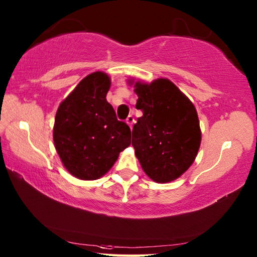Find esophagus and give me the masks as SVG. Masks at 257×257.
<instances>
[{
	"label": "esophagus",
	"instance_id": "obj_1",
	"mask_svg": "<svg viewBox=\"0 0 257 257\" xmlns=\"http://www.w3.org/2000/svg\"><path fill=\"white\" fill-rule=\"evenodd\" d=\"M125 122H127V123L129 124V127L132 128V127H133V124L135 123V118H134L133 115H129L128 118H127V120H125Z\"/></svg>",
	"mask_w": 257,
	"mask_h": 257
}]
</instances>
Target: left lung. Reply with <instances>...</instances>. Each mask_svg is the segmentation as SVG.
Returning a JSON list of instances; mask_svg holds the SVG:
<instances>
[{
  "label": "left lung",
  "instance_id": "left-lung-1",
  "mask_svg": "<svg viewBox=\"0 0 257 257\" xmlns=\"http://www.w3.org/2000/svg\"><path fill=\"white\" fill-rule=\"evenodd\" d=\"M143 111L133 129L135 155L157 183H169L189 170L198 155L201 129L195 106L169 78L151 83L128 80Z\"/></svg>",
  "mask_w": 257,
  "mask_h": 257
}]
</instances>
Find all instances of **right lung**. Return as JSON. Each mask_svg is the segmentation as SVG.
Segmentation results:
<instances>
[{
	"instance_id": "right-lung-1",
	"label": "right lung",
	"mask_w": 257,
	"mask_h": 257,
	"mask_svg": "<svg viewBox=\"0 0 257 257\" xmlns=\"http://www.w3.org/2000/svg\"><path fill=\"white\" fill-rule=\"evenodd\" d=\"M110 86L106 73L88 74L60 102L56 112L55 148L65 169L76 179H100L130 145L129 125L116 119L106 101Z\"/></svg>"
}]
</instances>
